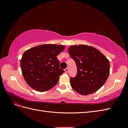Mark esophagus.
I'll use <instances>...</instances> for the list:
<instances>
[{"instance_id": "esophagus-1", "label": "esophagus", "mask_w": 128, "mask_h": 128, "mask_svg": "<svg viewBox=\"0 0 128 128\" xmlns=\"http://www.w3.org/2000/svg\"><path fill=\"white\" fill-rule=\"evenodd\" d=\"M64 72H68V68H66V69H64Z\"/></svg>"}]
</instances>
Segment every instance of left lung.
Here are the masks:
<instances>
[{
	"label": "left lung",
	"instance_id": "obj_1",
	"mask_svg": "<svg viewBox=\"0 0 128 128\" xmlns=\"http://www.w3.org/2000/svg\"><path fill=\"white\" fill-rule=\"evenodd\" d=\"M68 52L77 68L76 76L70 78L72 88L84 96L97 91L109 76V60L97 49L88 45L70 46Z\"/></svg>",
	"mask_w": 128,
	"mask_h": 128
}]
</instances>
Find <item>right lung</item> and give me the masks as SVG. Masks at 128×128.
Listing matches in <instances>:
<instances>
[{
	"label": "right lung",
	"mask_w": 128,
	"mask_h": 128,
	"mask_svg": "<svg viewBox=\"0 0 128 128\" xmlns=\"http://www.w3.org/2000/svg\"><path fill=\"white\" fill-rule=\"evenodd\" d=\"M65 48L64 45L44 44L26 50L20 61L23 76L26 83L40 92L54 86L59 76L64 72L60 68L57 56Z\"/></svg>",
	"instance_id": "obj_1"
}]
</instances>
